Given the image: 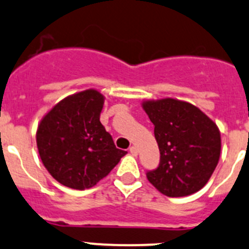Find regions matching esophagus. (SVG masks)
I'll return each instance as SVG.
<instances>
[{
	"instance_id": "obj_1",
	"label": "esophagus",
	"mask_w": 249,
	"mask_h": 249,
	"mask_svg": "<svg viewBox=\"0 0 249 249\" xmlns=\"http://www.w3.org/2000/svg\"><path fill=\"white\" fill-rule=\"evenodd\" d=\"M130 153H131L134 157H136L137 154H139V149H137V147H135V145H132V147H130Z\"/></svg>"
}]
</instances>
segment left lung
Instances as JSON below:
<instances>
[{"label":"left lung","mask_w":249,"mask_h":249,"mask_svg":"<svg viewBox=\"0 0 249 249\" xmlns=\"http://www.w3.org/2000/svg\"><path fill=\"white\" fill-rule=\"evenodd\" d=\"M160 150L159 166L147 178L160 193L182 197L199 192L217 167L220 132L194 105L175 99L144 101Z\"/></svg>","instance_id":"obj_1"}]
</instances>
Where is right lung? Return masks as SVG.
Here are the masks:
<instances>
[{
  "label": "right lung",
  "instance_id": "right-lung-1",
  "mask_svg": "<svg viewBox=\"0 0 249 249\" xmlns=\"http://www.w3.org/2000/svg\"><path fill=\"white\" fill-rule=\"evenodd\" d=\"M104 101L97 90L80 91L55 105L39 123V157L48 172L65 187H94L126 154L115 147L100 122Z\"/></svg>",
  "mask_w": 249,
  "mask_h": 249
}]
</instances>
